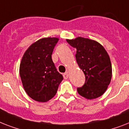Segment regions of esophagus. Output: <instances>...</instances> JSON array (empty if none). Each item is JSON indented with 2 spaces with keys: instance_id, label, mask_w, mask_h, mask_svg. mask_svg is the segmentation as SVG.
<instances>
[{
  "instance_id": "1",
  "label": "esophagus",
  "mask_w": 129,
  "mask_h": 129,
  "mask_svg": "<svg viewBox=\"0 0 129 129\" xmlns=\"http://www.w3.org/2000/svg\"><path fill=\"white\" fill-rule=\"evenodd\" d=\"M63 78H64V79H68V77H69V72H66V73H64V74H63Z\"/></svg>"
}]
</instances>
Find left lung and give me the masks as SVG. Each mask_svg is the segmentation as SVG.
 <instances>
[{"instance_id":"left-lung-1","label":"left lung","mask_w":129,"mask_h":129,"mask_svg":"<svg viewBox=\"0 0 129 129\" xmlns=\"http://www.w3.org/2000/svg\"><path fill=\"white\" fill-rule=\"evenodd\" d=\"M66 40L76 48V61L85 75L84 85L77 88L78 93L90 100L101 96L112 77L111 62L106 50L97 41L81 36Z\"/></svg>"}]
</instances>
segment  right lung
<instances>
[{
    "label": "right lung",
    "mask_w": 129,
    "mask_h": 129,
    "mask_svg": "<svg viewBox=\"0 0 129 129\" xmlns=\"http://www.w3.org/2000/svg\"><path fill=\"white\" fill-rule=\"evenodd\" d=\"M56 37L43 38L28 47L20 64L23 87L32 99L47 102L57 93L63 76L57 72L52 59Z\"/></svg>",
    "instance_id": "add662e5"
}]
</instances>
